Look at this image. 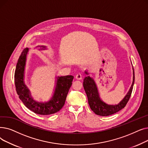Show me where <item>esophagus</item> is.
Wrapping results in <instances>:
<instances>
[{
    "label": "esophagus",
    "instance_id": "obj_1",
    "mask_svg": "<svg viewBox=\"0 0 148 148\" xmlns=\"http://www.w3.org/2000/svg\"><path fill=\"white\" fill-rule=\"evenodd\" d=\"M83 78V75L80 73L77 74L75 75V79L77 80H82Z\"/></svg>",
    "mask_w": 148,
    "mask_h": 148
}]
</instances>
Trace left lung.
Segmentation results:
<instances>
[{"instance_id":"left-lung-1","label":"left lung","mask_w":148,"mask_h":148,"mask_svg":"<svg viewBox=\"0 0 148 148\" xmlns=\"http://www.w3.org/2000/svg\"><path fill=\"white\" fill-rule=\"evenodd\" d=\"M133 70V81L131 86L127 94L121 101L116 105H108L100 99L98 88L96 83L92 77L89 75L85 77L83 82V87L88 97V103L91 110L96 114L107 116L117 113L125 107L131 97L134 83V71ZM85 74L89 75V73L85 71Z\"/></svg>"}]
</instances>
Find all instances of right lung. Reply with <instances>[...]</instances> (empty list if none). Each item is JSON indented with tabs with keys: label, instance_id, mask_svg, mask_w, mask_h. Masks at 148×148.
Returning a JSON list of instances; mask_svg holds the SVG:
<instances>
[{
	"label": "right lung",
	"instance_id": "obj_1",
	"mask_svg": "<svg viewBox=\"0 0 148 148\" xmlns=\"http://www.w3.org/2000/svg\"><path fill=\"white\" fill-rule=\"evenodd\" d=\"M38 47H41L40 50L46 49L45 46ZM28 51V48L23 50L18 60L14 74L15 88L19 98L27 108L36 114L49 115L55 113L64 106L68 91L72 85L74 77L73 75L58 77L55 90L49 101L45 103L35 101L31 97L30 91L24 82L25 68Z\"/></svg>",
	"mask_w": 148,
	"mask_h": 148
}]
</instances>
